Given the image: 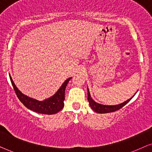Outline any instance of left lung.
Masks as SVG:
<instances>
[{
  "instance_id": "obj_1",
  "label": "left lung",
  "mask_w": 152,
  "mask_h": 152,
  "mask_svg": "<svg viewBox=\"0 0 152 152\" xmlns=\"http://www.w3.org/2000/svg\"><path fill=\"white\" fill-rule=\"evenodd\" d=\"M87 91H88V100L89 104L91 106V108L95 112H96V113H111V112H114L115 111H118V110L121 109L122 107H123L124 105L126 104H127L132 99V97H134V96L135 95H134L130 99H129L126 101L124 102L123 103L120 104L104 105V104H101L97 103L95 101L93 100L92 97L91 96L88 88H87ZM136 93H135V94H136Z\"/></svg>"
}]
</instances>
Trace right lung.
<instances>
[{
  "label": "right lung",
  "mask_w": 152,
  "mask_h": 152,
  "mask_svg": "<svg viewBox=\"0 0 152 152\" xmlns=\"http://www.w3.org/2000/svg\"><path fill=\"white\" fill-rule=\"evenodd\" d=\"M10 78L18 98L23 104L25 107H26L28 109L36 112V113L53 115V114L58 113L64 108V99H65V90L68 82L72 77L68 78L63 83V84L59 88V90L53 96L43 101L37 100V99L27 96L26 95H24L23 93H22L18 90L10 75Z\"/></svg>",
  "instance_id": "obj_1"
}]
</instances>
